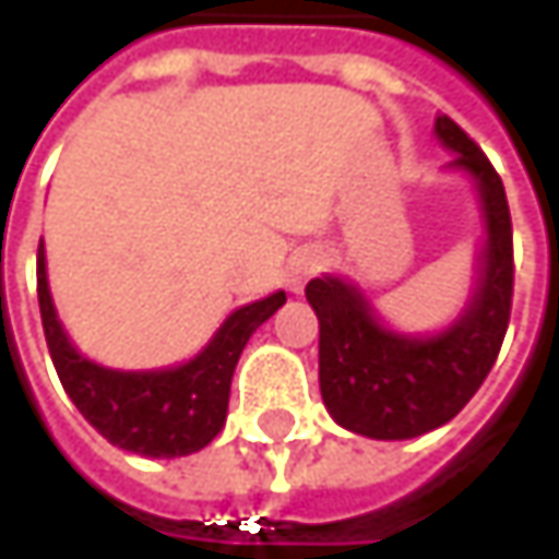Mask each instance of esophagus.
<instances>
[{"label": "esophagus", "instance_id": "esophagus-1", "mask_svg": "<svg viewBox=\"0 0 559 559\" xmlns=\"http://www.w3.org/2000/svg\"><path fill=\"white\" fill-rule=\"evenodd\" d=\"M323 269H326V255H323L320 249H313V246L300 249V252L290 259V265H287V287H290L294 294H300L304 284L313 278V275H320Z\"/></svg>", "mask_w": 559, "mask_h": 559}]
</instances>
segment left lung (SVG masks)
<instances>
[{
    "label": "left lung",
    "instance_id": "left-lung-1",
    "mask_svg": "<svg viewBox=\"0 0 559 559\" xmlns=\"http://www.w3.org/2000/svg\"><path fill=\"white\" fill-rule=\"evenodd\" d=\"M433 129L460 155L450 168L476 180L486 219L479 287L463 317L437 336H401L346 281L313 278L304 290L320 320L323 404L336 424L372 440H411L453 420L492 372L511 317L514 249L502 177L450 116H437Z\"/></svg>",
    "mask_w": 559,
    "mask_h": 559
}]
</instances>
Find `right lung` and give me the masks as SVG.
I'll return each instance as SVG.
<instances>
[{
    "instance_id": "1",
    "label": "right lung",
    "mask_w": 559,
    "mask_h": 559,
    "mask_svg": "<svg viewBox=\"0 0 559 559\" xmlns=\"http://www.w3.org/2000/svg\"><path fill=\"white\" fill-rule=\"evenodd\" d=\"M284 300V290H278L239 307L187 366L162 372H116L83 359L70 346L51 304L45 246H38V307L60 385L112 447L155 460L197 453L223 430L236 362L249 336Z\"/></svg>"
}]
</instances>
